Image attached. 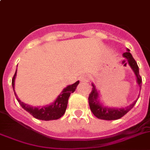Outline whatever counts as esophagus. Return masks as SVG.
<instances>
[{"label": "esophagus", "instance_id": "1", "mask_svg": "<svg viewBox=\"0 0 150 150\" xmlns=\"http://www.w3.org/2000/svg\"><path fill=\"white\" fill-rule=\"evenodd\" d=\"M90 79V76L88 75H83L80 77V81L81 82H87Z\"/></svg>", "mask_w": 150, "mask_h": 150}]
</instances>
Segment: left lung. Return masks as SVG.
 Listing matches in <instances>:
<instances>
[{"label": "left lung", "mask_w": 150, "mask_h": 150, "mask_svg": "<svg viewBox=\"0 0 150 150\" xmlns=\"http://www.w3.org/2000/svg\"><path fill=\"white\" fill-rule=\"evenodd\" d=\"M127 52L122 54V57L126 59L128 61L129 67L134 72V75L136 77V81L139 86L140 90L141 89V84H142V78L139 74V68L137 63L133 58L132 54L130 53V50L127 48ZM92 91L89 96L88 100L89 105L91 111L93 114L98 119L101 120H114L117 119L121 118L123 117L125 114H127L128 112L134 107V105L137 102V99L139 98V95L137 98L134 102H132L131 105L125 108H114V107H108V106H104L100 102H99V94L98 93L96 87L93 83H92Z\"/></svg>", "instance_id": "left-lung-1"}]
</instances>
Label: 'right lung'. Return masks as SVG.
Here are the masks:
<instances>
[{"label":"right lung","mask_w":150,"mask_h":150,"mask_svg":"<svg viewBox=\"0 0 150 150\" xmlns=\"http://www.w3.org/2000/svg\"><path fill=\"white\" fill-rule=\"evenodd\" d=\"M16 73H17V69L16 70V73H15L13 80H12V86H13V91H14L16 99L18 100L20 105L26 111L30 113L35 118L38 119V120H42L48 121L60 118L64 114L66 110H67L68 99L70 94L75 92L77 86L79 83V81H78L72 84L68 85L67 87H65L62 90L60 95L52 103L45 105V106H42V107H33L32 105H28V104H25L21 102L18 98V96L16 95V91H15V80H16Z\"/></svg>","instance_id":"1"}]
</instances>
